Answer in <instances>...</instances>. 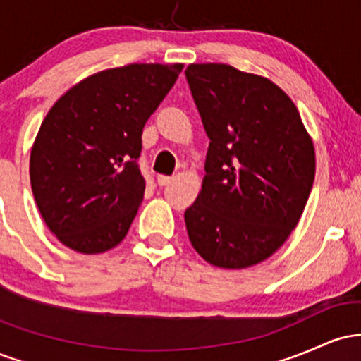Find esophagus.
I'll use <instances>...</instances> for the list:
<instances>
[{"mask_svg": "<svg viewBox=\"0 0 361 361\" xmlns=\"http://www.w3.org/2000/svg\"><path fill=\"white\" fill-rule=\"evenodd\" d=\"M171 180H173L171 176H164V175H159V176H157V185H159V186H166V185H168L169 181H171Z\"/></svg>", "mask_w": 361, "mask_h": 361, "instance_id": "obj_1", "label": "esophagus"}]
</instances>
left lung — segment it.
<instances>
[{"label": "left lung", "mask_w": 361, "mask_h": 361, "mask_svg": "<svg viewBox=\"0 0 361 361\" xmlns=\"http://www.w3.org/2000/svg\"><path fill=\"white\" fill-rule=\"evenodd\" d=\"M185 73L210 139L202 190L185 212L190 243L214 267H255L300 221L316 175L312 137L268 78L217 62Z\"/></svg>", "instance_id": "left-lung-1"}]
</instances>
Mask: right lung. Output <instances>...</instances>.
Masks as SVG:
<instances>
[{
  "instance_id": "1",
  "label": "right lung",
  "mask_w": 361,
  "mask_h": 361,
  "mask_svg": "<svg viewBox=\"0 0 361 361\" xmlns=\"http://www.w3.org/2000/svg\"><path fill=\"white\" fill-rule=\"evenodd\" d=\"M183 64H127L69 88L45 115L30 151V185L44 222L69 250L105 252L122 243L146 183L142 128Z\"/></svg>"
}]
</instances>
